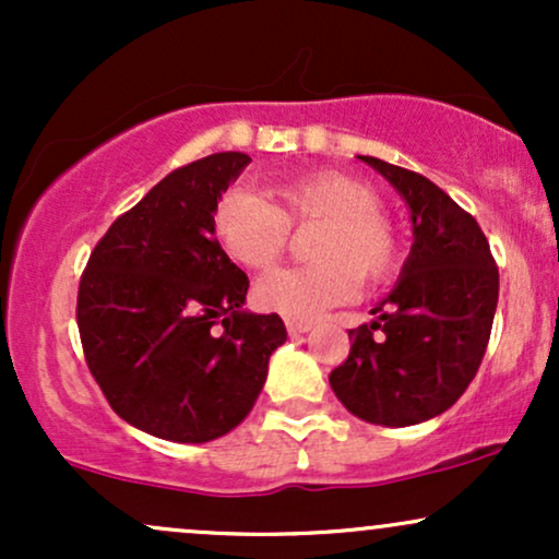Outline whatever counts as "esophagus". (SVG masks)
Here are the masks:
<instances>
[{
	"label": "esophagus",
	"instance_id": "1",
	"mask_svg": "<svg viewBox=\"0 0 559 559\" xmlns=\"http://www.w3.org/2000/svg\"><path fill=\"white\" fill-rule=\"evenodd\" d=\"M310 329H312V325L301 323V320H286V331L292 333V336H301V333H307Z\"/></svg>",
	"mask_w": 559,
	"mask_h": 559
}]
</instances>
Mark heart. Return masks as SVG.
<instances>
[{"label":"heart","instance_id":"1","mask_svg":"<svg viewBox=\"0 0 559 559\" xmlns=\"http://www.w3.org/2000/svg\"><path fill=\"white\" fill-rule=\"evenodd\" d=\"M273 207L234 189L213 213L223 252L249 271H267L284 258L288 230L318 226L307 243L312 265L267 273L254 286V305L286 320H312L355 297L357 284L378 286L400 267V239L368 183L336 170L307 173L271 189Z\"/></svg>","mask_w":559,"mask_h":559}]
</instances>
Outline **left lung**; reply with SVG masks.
Segmentation results:
<instances>
[{
    "mask_svg": "<svg viewBox=\"0 0 559 559\" xmlns=\"http://www.w3.org/2000/svg\"><path fill=\"white\" fill-rule=\"evenodd\" d=\"M400 191L413 217V249L370 323L349 331V357L331 370L338 402L360 420L404 428L431 420L471 386L499 299L489 241L426 176L360 157Z\"/></svg>",
    "mask_w": 559,
    "mask_h": 559,
    "instance_id": "8db88e82",
    "label": "left lung"
}]
</instances>
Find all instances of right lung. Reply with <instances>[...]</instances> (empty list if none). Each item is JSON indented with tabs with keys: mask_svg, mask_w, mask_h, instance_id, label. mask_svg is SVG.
Returning a JSON list of instances; mask_svg holds the SVG:
<instances>
[{
	"mask_svg": "<svg viewBox=\"0 0 559 559\" xmlns=\"http://www.w3.org/2000/svg\"><path fill=\"white\" fill-rule=\"evenodd\" d=\"M249 163L217 152L168 173L112 223L81 275L88 370L115 413L157 439L204 444L234 431L286 342L275 312L241 307L249 278L213 230L217 199Z\"/></svg>",
	"mask_w": 559,
	"mask_h": 559,
	"instance_id": "obj_1",
	"label": "right lung"
}]
</instances>
